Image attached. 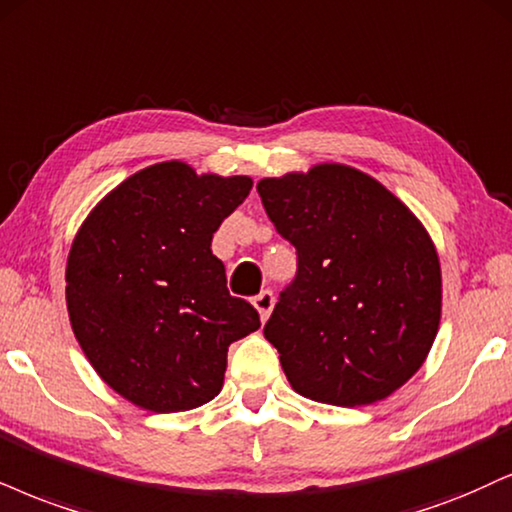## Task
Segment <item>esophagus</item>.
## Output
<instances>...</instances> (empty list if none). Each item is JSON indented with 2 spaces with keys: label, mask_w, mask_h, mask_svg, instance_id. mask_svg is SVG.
Returning a JSON list of instances; mask_svg holds the SVG:
<instances>
[{
  "label": "esophagus",
  "mask_w": 512,
  "mask_h": 512,
  "mask_svg": "<svg viewBox=\"0 0 512 512\" xmlns=\"http://www.w3.org/2000/svg\"><path fill=\"white\" fill-rule=\"evenodd\" d=\"M254 306H256L258 315H261V320H268V315H270V311H273V306H275L273 292H270V289H263L261 294L254 296Z\"/></svg>",
  "instance_id": "34e87169"
}]
</instances>
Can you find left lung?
Instances as JSON below:
<instances>
[{"label":"left lung","instance_id":"left-lung-1","mask_svg":"<svg viewBox=\"0 0 512 512\" xmlns=\"http://www.w3.org/2000/svg\"><path fill=\"white\" fill-rule=\"evenodd\" d=\"M256 189L296 249V277L263 330L289 384L332 406L387 399L439 330L441 268L427 230L387 187L342 163Z\"/></svg>","mask_w":512,"mask_h":512}]
</instances>
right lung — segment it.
<instances>
[{
	"label": "right lung",
	"instance_id": "add662e5",
	"mask_svg": "<svg viewBox=\"0 0 512 512\" xmlns=\"http://www.w3.org/2000/svg\"><path fill=\"white\" fill-rule=\"evenodd\" d=\"M246 175L156 163L94 206L73 239L66 304L80 349L113 391L154 413L223 389L227 346L261 327L230 296L211 239L251 192Z\"/></svg>",
	"mask_w": 512,
	"mask_h": 512
}]
</instances>
